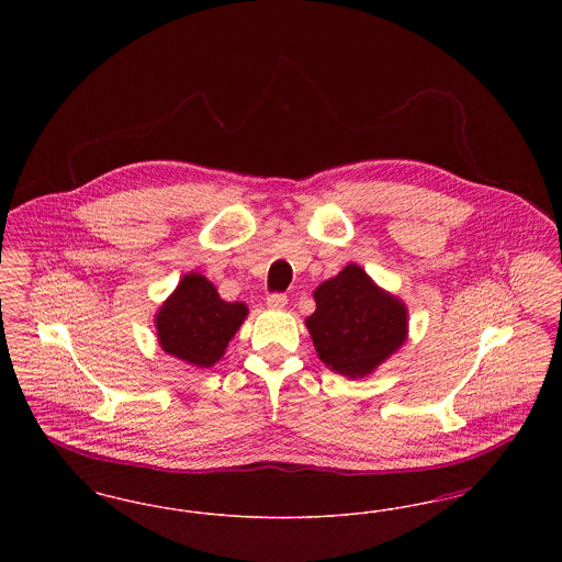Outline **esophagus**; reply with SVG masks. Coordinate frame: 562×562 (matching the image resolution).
Here are the masks:
<instances>
[{
	"mask_svg": "<svg viewBox=\"0 0 562 562\" xmlns=\"http://www.w3.org/2000/svg\"><path fill=\"white\" fill-rule=\"evenodd\" d=\"M286 294L284 293H271L268 294V307L271 310H282L286 305Z\"/></svg>",
	"mask_w": 562,
	"mask_h": 562,
	"instance_id": "1",
	"label": "esophagus"
}]
</instances>
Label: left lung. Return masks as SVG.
<instances>
[{
  "instance_id": "8db88e82",
  "label": "left lung",
  "mask_w": 562,
  "mask_h": 562,
  "mask_svg": "<svg viewBox=\"0 0 562 562\" xmlns=\"http://www.w3.org/2000/svg\"><path fill=\"white\" fill-rule=\"evenodd\" d=\"M314 299L305 324L322 362L337 373L364 376L406 339V307L353 263L322 282Z\"/></svg>"
}]
</instances>
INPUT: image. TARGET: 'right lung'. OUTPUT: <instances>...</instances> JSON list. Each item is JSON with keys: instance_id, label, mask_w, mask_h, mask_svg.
<instances>
[{"instance_id": "1", "label": "right lung", "mask_w": 562, "mask_h": 562, "mask_svg": "<svg viewBox=\"0 0 562 562\" xmlns=\"http://www.w3.org/2000/svg\"><path fill=\"white\" fill-rule=\"evenodd\" d=\"M246 312L244 303L223 301L204 276L188 273L156 316L161 349L209 369L223 356Z\"/></svg>"}]
</instances>
